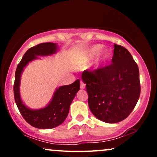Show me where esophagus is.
<instances>
[{
  "mask_svg": "<svg viewBox=\"0 0 157 157\" xmlns=\"http://www.w3.org/2000/svg\"><path fill=\"white\" fill-rule=\"evenodd\" d=\"M85 87H86V84L84 83L83 81L80 80V89H85Z\"/></svg>",
  "mask_w": 157,
  "mask_h": 157,
  "instance_id": "34e87169",
  "label": "esophagus"
}]
</instances>
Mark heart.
Here are the masks:
<instances>
[{"label": "heart", "mask_w": 157, "mask_h": 157, "mask_svg": "<svg viewBox=\"0 0 157 157\" xmlns=\"http://www.w3.org/2000/svg\"><path fill=\"white\" fill-rule=\"evenodd\" d=\"M101 48L100 45H95L91 47L89 49H86L81 52L80 55V61L81 64L86 65L91 61L94 57V56L98 53L99 51ZM111 57V52L108 48H104L102 49L100 55H98L97 58L95 60L94 63V68H100L103 67L105 65L108 63Z\"/></svg>", "instance_id": "b5f03b06"}]
</instances>
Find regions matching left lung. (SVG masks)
Returning <instances> with one entry per match:
<instances>
[{
    "label": "left lung",
    "instance_id": "1",
    "mask_svg": "<svg viewBox=\"0 0 157 157\" xmlns=\"http://www.w3.org/2000/svg\"><path fill=\"white\" fill-rule=\"evenodd\" d=\"M113 46L112 63L82 74L90 110L98 120L108 123L127 118L140 95L137 64L125 47Z\"/></svg>",
    "mask_w": 157,
    "mask_h": 157
}]
</instances>
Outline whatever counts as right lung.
Segmentation results:
<instances>
[{
	"mask_svg": "<svg viewBox=\"0 0 157 157\" xmlns=\"http://www.w3.org/2000/svg\"><path fill=\"white\" fill-rule=\"evenodd\" d=\"M57 45L54 43H43L36 45L27 50L16 68L13 86L16 105L24 120L37 128H53L62 124L67 117L74 97L80 90V80H75L73 83L68 86H60L56 90L51 102L46 108L39 110L29 109L21 101L19 85L23 68L29 62L37 58V56L52 55L57 52Z\"/></svg>",
	"mask_w": 157,
	"mask_h": 157,
	"instance_id": "1",
	"label": "right lung"
}]
</instances>
